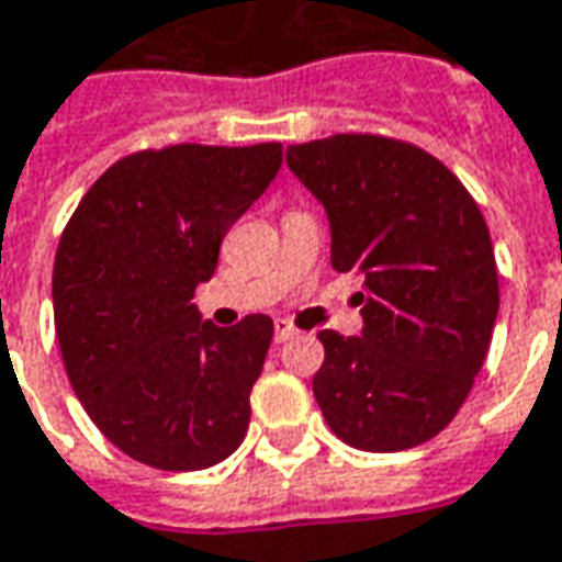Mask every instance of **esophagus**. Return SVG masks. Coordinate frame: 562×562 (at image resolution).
I'll use <instances>...</instances> for the list:
<instances>
[{"mask_svg":"<svg viewBox=\"0 0 562 562\" xmlns=\"http://www.w3.org/2000/svg\"><path fill=\"white\" fill-rule=\"evenodd\" d=\"M294 335H297V328H294L292 322H289V319H277V340H280V344H285V340H292Z\"/></svg>","mask_w":562,"mask_h":562,"instance_id":"34e87169","label":"esophagus"}]
</instances>
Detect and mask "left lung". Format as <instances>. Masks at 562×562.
I'll return each mask as SVG.
<instances>
[{"instance_id": "8db88e82", "label": "left lung", "mask_w": 562, "mask_h": 562, "mask_svg": "<svg viewBox=\"0 0 562 562\" xmlns=\"http://www.w3.org/2000/svg\"><path fill=\"white\" fill-rule=\"evenodd\" d=\"M289 170L331 222V265L362 273V337L319 331L322 417L371 453L426 445L481 371L499 313L493 240L474 198L419 145L335 133L289 145Z\"/></svg>"}]
</instances>
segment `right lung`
Wrapping results in <instances>:
<instances>
[{
	"instance_id": "1",
	"label": "right lung",
	"mask_w": 562,
	"mask_h": 562,
	"mask_svg": "<svg viewBox=\"0 0 562 562\" xmlns=\"http://www.w3.org/2000/svg\"><path fill=\"white\" fill-rule=\"evenodd\" d=\"M280 164V143L133 151L63 227L50 292L66 376L97 429L136 462L198 472L246 438L273 319L252 313L218 328L191 301Z\"/></svg>"
}]
</instances>
